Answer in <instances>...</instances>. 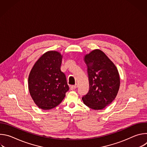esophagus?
Returning <instances> with one entry per match:
<instances>
[{"label": "esophagus", "instance_id": "esophagus-1", "mask_svg": "<svg viewBox=\"0 0 147 147\" xmlns=\"http://www.w3.org/2000/svg\"><path fill=\"white\" fill-rule=\"evenodd\" d=\"M77 88V84H76V85H74V86H72L70 87V89H71V90H73L76 89Z\"/></svg>", "mask_w": 147, "mask_h": 147}]
</instances>
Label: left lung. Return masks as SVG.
Listing matches in <instances>:
<instances>
[{"instance_id":"1","label":"left lung","mask_w":147,"mask_h":147,"mask_svg":"<svg viewBox=\"0 0 147 147\" xmlns=\"http://www.w3.org/2000/svg\"><path fill=\"white\" fill-rule=\"evenodd\" d=\"M87 66L89 91L82 98L86 106L100 110L115 99L120 87L119 71L113 63L102 51L95 49L84 57Z\"/></svg>"}]
</instances>
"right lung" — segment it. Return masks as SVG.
<instances>
[{"mask_svg": "<svg viewBox=\"0 0 147 147\" xmlns=\"http://www.w3.org/2000/svg\"><path fill=\"white\" fill-rule=\"evenodd\" d=\"M63 55L50 51L35 62L28 77V89L38 108L50 110L57 107L69 90L65 74L61 71Z\"/></svg>", "mask_w": 147, "mask_h": 147, "instance_id": "add662e5", "label": "right lung"}]
</instances>
